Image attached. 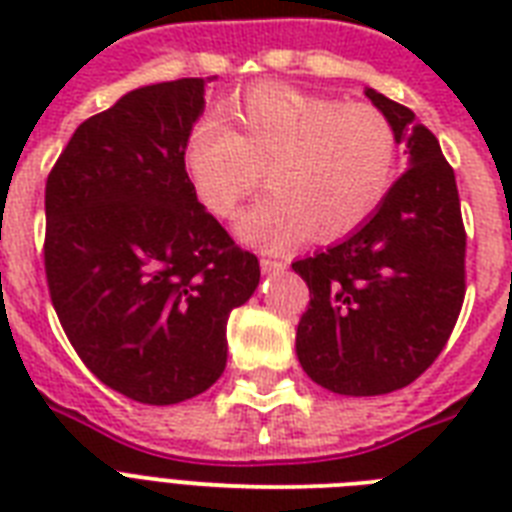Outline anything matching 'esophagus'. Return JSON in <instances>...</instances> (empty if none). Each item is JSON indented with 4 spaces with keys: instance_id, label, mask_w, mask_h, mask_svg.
Returning <instances> with one entry per match:
<instances>
[{
    "instance_id": "esophagus-1",
    "label": "esophagus",
    "mask_w": 512,
    "mask_h": 512,
    "mask_svg": "<svg viewBox=\"0 0 512 512\" xmlns=\"http://www.w3.org/2000/svg\"><path fill=\"white\" fill-rule=\"evenodd\" d=\"M260 268H263V273H279L287 268V263H281V260H276V257H260Z\"/></svg>"
}]
</instances>
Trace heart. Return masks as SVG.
Returning a JSON list of instances; mask_svg holds the SVG:
<instances>
[{
	"label": "heart",
	"instance_id": "b5f03b06",
	"mask_svg": "<svg viewBox=\"0 0 512 512\" xmlns=\"http://www.w3.org/2000/svg\"><path fill=\"white\" fill-rule=\"evenodd\" d=\"M228 124L191 130L183 164L193 191L217 217L236 215L260 183L271 193L239 217L247 244L284 249L345 239L388 199L398 172V135L382 111L289 84H260L225 106Z\"/></svg>",
	"mask_w": 512,
	"mask_h": 512
}]
</instances>
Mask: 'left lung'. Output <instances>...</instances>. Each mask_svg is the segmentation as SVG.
<instances>
[{
  "label": "left lung",
  "instance_id": "1",
  "mask_svg": "<svg viewBox=\"0 0 512 512\" xmlns=\"http://www.w3.org/2000/svg\"><path fill=\"white\" fill-rule=\"evenodd\" d=\"M364 95L406 146V172L369 223L292 263L311 289L297 358L340 396H382L417 380L444 350L465 297L454 170L414 111L372 87Z\"/></svg>",
  "mask_w": 512,
  "mask_h": 512
}]
</instances>
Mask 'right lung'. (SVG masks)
Returning a JSON list of instances; mask_svg holds the SVG:
<instances>
[{
  "label": "right lung",
  "mask_w": 512,
  "mask_h": 512,
  "mask_svg": "<svg viewBox=\"0 0 512 512\" xmlns=\"http://www.w3.org/2000/svg\"><path fill=\"white\" fill-rule=\"evenodd\" d=\"M212 79L127 92L76 127L44 188V271L68 340L108 388L167 406L223 374L225 327L260 263L199 204L183 164Z\"/></svg>",
  "instance_id": "right-lung-1"
}]
</instances>
